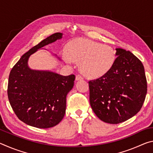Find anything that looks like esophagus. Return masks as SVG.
<instances>
[{"mask_svg":"<svg viewBox=\"0 0 153 153\" xmlns=\"http://www.w3.org/2000/svg\"><path fill=\"white\" fill-rule=\"evenodd\" d=\"M76 80H81V79H83V77L81 76V75L79 74H77L76 77Z\"/></svg>","mask_w":153,"mask_h":153,"instance_id":"obj_1","label":"esophagus"}]
</instances>
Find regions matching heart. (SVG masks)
Instances as JSON below:
<instances>
[{
  "label": "heart",
  "instance_id": "obj_1",
  "mask_svg": "<svg viewBox=\"0 0 153 153\" xmlns=\"http://www.w3.org/2000/svg\"><path fill=\"white\" fill-rule=\"evenodd\" d=\"M61 56L68 63L80 61L82 72L90 77H99L107 74L116 59L115 51L110 46L86 39L72 41Z\"/></svg>",
  "mask_w": 153,
  "mask_h": 153
}]
</instances>
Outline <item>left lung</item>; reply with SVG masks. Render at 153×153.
Listing matches in <instances>:
<instances>
[{
    "instance_id": "obj_1",
    "label": "left lung",
    "mask_w": 153,
    "mask_h": 153,
    "mask_svg": "<svg viewBox=\"0 0 153 153\" xmlns=\"http://www.w3.org/2000/svg\"><path fill=\"white\" fill-rule=\"evenodd\" d=\"M117 58L111 70L90 80V103L96 115L104 122L117 124L138 113L147 92L142 62L130 51L116 48Z\"/></svg>"
}]
</instances>
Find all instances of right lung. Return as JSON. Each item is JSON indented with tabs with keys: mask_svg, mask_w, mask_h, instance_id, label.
Returning <instances> with one entry per match:
<instances>
[{
	"mask_svg": "<svg viewBox=\"0 0 153 153\" xmlns=\"http://www.w3.org/2000/svg\"><path fill=\"white\" fill-rule=\"evenodd\" d=\"M62 34H52L30 49L10 72L7 88L10 105L19 120L35 128H52L63 120L67 94L74 87L76 77L32 70L27 60L38 49L61 39Z\"/></svg>",
	"mask_w": 153,
	"mask_h": 153,
	"instance_id": "obj_1",
	"label": "right lung"
}]
</instances>
